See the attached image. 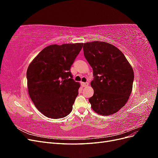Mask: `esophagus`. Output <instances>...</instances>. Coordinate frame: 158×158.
<instances>
[{
	"instance_id": "esophagus-1",
	"label": "esophagus",
	"mask_w": 158,
	"mask_h": 158,
	"mask_svg": "<svg viewBox=\"0 0 158 158\" xmlns=\"http://www.w3.org/2000/svg\"><path fill=\"white\" fill-rule=\"evenodd\" d=\"M88 84V82H81V85H82V86L83 87H87Z\"/></svg>"
}]
</instances>
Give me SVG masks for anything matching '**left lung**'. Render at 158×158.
I'll list each match as a JSON object with an SVG mask.
<instances>
[{
    "label": "left lung",
    "mask_w": 158,
    "mask_h": 158,
    "mask_svg": "<svg viewBox=\"0 0 158 158\" xmlns=\"http://www.w3.org/2000/svg\"><path fill=\"white\" fill-rule=\"evenodd\" d=\"M84 55L93 69L94 95L91 107L103 116L118 112L127 103L132 89L134 71L117 47L103 41L84 44Z\"/></svg>",
    "instance_id": "8db88e82"
}]
</instances>
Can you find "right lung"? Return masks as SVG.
I'll return each instance as SVG.
<instances>
[{
  "instance_id": "1",
  "label": "right lung",
  "mask_w": 158,
  "mask_h": 158,
  "mask_svg": "<svg viewBox=\"0 0 158 158\" xmlns=\"http://www.w3.org/2000/svg\"><path fill=\"white\" fill-rule=\"evenodd\" d=\"M82 46V43L49 45L28 66V94L45 116L60 118L73 110L80 84L72 78L70 70Z\"/></svg>"
}]
</instances>
